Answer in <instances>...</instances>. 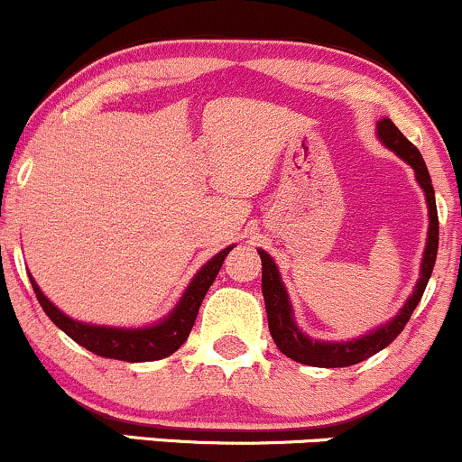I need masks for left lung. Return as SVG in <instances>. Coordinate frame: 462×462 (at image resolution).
I'll return each mask as SVG.
<instances>
[{
    "mask_svg": "<svg viewBox=\"0 0 462 462\" xmlns=\"http://www.w3.org/2000/svg\"><path fill=\"white\" fill-rule=\"evenodd\" d=\"M377 137L384 143L388 150L402 157L417 176V183L423 188L428 203V242L426 251H423L421 259V273H419V282L414 286L412 294L408 297L403 308L399 310L397 316H393L391 320L384 325H380L377 329L369 331V334L360 336L354 340H343V343H328V340H312L310 336H305L303 331L297 328L292 314V305H290L286 286L282 282V274H279L277 263L268 255L266 251L259 248V257H262V292H263V303H266V314H268V329L274 345L279 346L283 356H288L290 360L300 362V365L310 366H320V369H340V366H351L357 362L366 360V357L375 356L377 351H382L388 346L393 340L402 334V329L406 328V323L411 320V316L417 308V303L421 300L426 286L430 282V274H432L434 262H437V251H439V216H437V200H434V188L432 179L423 162L421 152L403 137L402 131L384 117L377 122Z\"/></svg>",
    "mask_w": 462,
    "mask_h": 462,
    "instance_id": "obj_1",
    "label": "left lung"
}]
</instances>
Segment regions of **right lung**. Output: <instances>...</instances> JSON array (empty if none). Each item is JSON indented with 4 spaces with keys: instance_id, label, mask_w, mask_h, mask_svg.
Masks as SVG:
<instances>
[{
    "instance_id": "1",
    "label": "right lung",
    "mask_w": 462,
    "mask_h": 462,
    "mask_svg": "<svg viewBox=\"0 0 462 462\" xmlns=\"http://www.w3.org/2000/svg\"><path fill=\"white\" fill-rule=\"evenodd\" d=\"M231 248L233 246L222 248L217 255L211 257L209 262L196 273V277L191 279V283L183 292L179 303H176L172 312L165 316L163 320H159V323L148 325V328H105V325H89L82 323V320H74L65 312H60V310L41 292V288L36 286L32 274H30V283H32L36 299H39L43 312L50 316L51 323L59 329H63L78 345L89 349L91 354L124 362H152L172 356L174 351L188 340L207 290L214 283L216 274L222 268V262L229 255Z\"/></svg>"
}]
</instances>
